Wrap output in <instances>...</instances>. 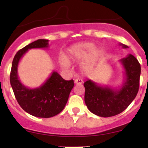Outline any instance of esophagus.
Listing matches in <instances>:
<instances>
[{"label": "esophagus", "instance_id": "esophagus-1", "mask_svg": "<svg viewBox=\"0 0 148 148\" xmlns=\"http://www.w3.org/2000/svg\"><path fill=\"white\" fill-rule=\"evenodd\" d=\"M74 83H75L76 84H82L83 83V80L81 79H76L74 80Z\"/></svg>", "mask_w": 148, "mask_h": 148}]
</instances>
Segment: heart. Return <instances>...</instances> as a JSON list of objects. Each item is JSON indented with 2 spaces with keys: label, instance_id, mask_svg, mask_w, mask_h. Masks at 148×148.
Segmentation results:
<instances>
[{
  "label": "heart",
  "instance_id": "1",
  "mask_svg": "<svg viewBox=\"0 0 148 148\" xmlns=\"http://www.w3.org/2000/svg\"><path fill=\"white\" fill-rule=\"evenodd\" d=\"M94 45L90 43H79L71 46L68 49L67 57L71 62H82L86 59L83 64L84 70H90L93 68L95 62L100 56V52L94 50ZM64 66H69V62L66 59H62Z\"/></svg>",
  "mask_w": 148,
  "mask_h": 148
}]
</instances>
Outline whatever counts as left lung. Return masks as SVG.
<instances>
[{
  "label": "left lung",
  "mask_w": 148,
  "mask_h": 148,
  "mask_svg": "<svg viewBox=\"0 0 148 148\" xmlns=\"http://www.w3.org/2000/svg\"><path fill=\"white\" fill-rule=\"evenodd\" d=\"M120 45L127 48L124 44ZM120 61L125 75L120 89L99 86L89 79L84 83L85 104L91 112L99 117H112L122 112L138 92L141 67L138 59L133 55L128 54Z\"/></svg>",
  "instance_id": "obj_1"
}]
</instances>
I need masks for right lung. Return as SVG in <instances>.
Returning <instances> with one entry per match:
<instances>
[{
    "label": "right lung",
    "instance_id": "add662e5",
    "mask_svg": "<svg viewBox=\"0 0 148 148\" xmlns=\"http://www.w3.org/2000/svg\"><path fill=\"white\" fill-rule=\"evenodd\" d=\"M48 47L49 40L38 39L19 50L13 58L10 74V85L19 105L28 114L42 118L53 117L64 110L74 85V80L64 79L56 71L39 87L31 89L21 82L18 66L23 55L29 49Z\"/></svg>",
    "mask_w": 148,
    "mask_h": 148
}]
</instances>
